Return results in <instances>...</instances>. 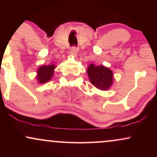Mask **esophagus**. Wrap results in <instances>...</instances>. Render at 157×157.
Returning <instances> with one entry per match:
<instances>
[{"mask_svg": "<svg viewBox=\"0 0 157 157\" xmlns=\"http://www.w3.org/2000/svg\"><path fill=\"white\" fill-rule=\"evenodd\" d=\"M77 48L76 46H72L70 49V54L73 56H76L77 55Z\"/></svg>", "mask_w": 157, "mask_h": 157, "instance_id": "34e87169", "label": "esophagus"}]
</instances>
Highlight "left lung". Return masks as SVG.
<instances>
[{
	"mask_svg": "<svg viewBox=\"0 0 157 157\" xmlns=\"http://www.w3.org/2000/svg\"><path fill=\"white\" fill-rule=\"evenodd\" d=\"M91 84L100 90L109 89L113 83V72L103 66L91 64L87 69Z\"/></svg>",
	"mask_w": 157,
	"mask_h": 157,
	"instance_id": "left-lung-1",
	"label": "left lung"
}]
</instances>
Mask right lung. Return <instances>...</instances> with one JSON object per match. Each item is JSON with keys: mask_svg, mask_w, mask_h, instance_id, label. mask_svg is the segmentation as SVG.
<instances>
[{"mask_svg": "<svg viewBox=\"0 0 157 157\" xmlns=\"http://www.w3.org/2000/svg\"><path fill=\"white\" fill-rule=\"evenodd\" d=\"M55 68V66L54 65L40 66L37 70V78L39 80L40 83H45V82L51 80L52 77L53 76Z\"/></svg>", "mask_w": 157, "mask_h": 157, "instance_id": "add662e5", "label": "right lung"}]
</instances>
